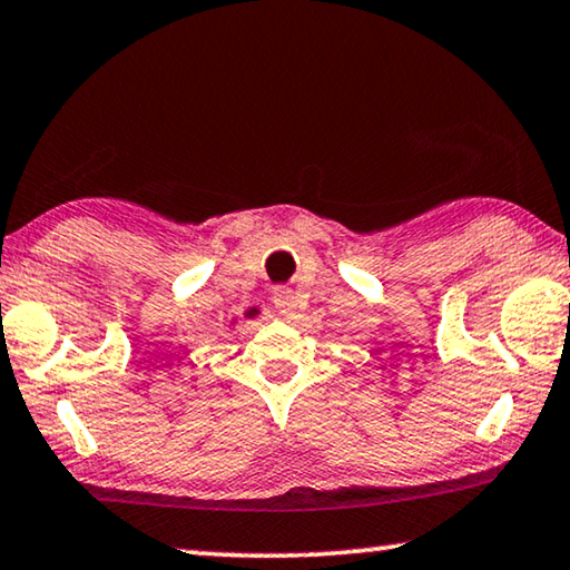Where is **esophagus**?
Masks as SVG:
<instances>
[{"instance_id":"esophagus-1","label":"esophagus","mask_w":570,"mask_h":570,"mask_svg":"<svg viewBox=\"0 0 570 570\" xmlns=\"http://www.w3.org/2000/svg\"><path fill=\"white\" fill-rule=\"evenodd\" d=\"M273 301H275V308L283 313V315H293L303 305L301 295H297L295 291H291V287H277L275 295H273Z\"/></svg>"}]
</instances>
